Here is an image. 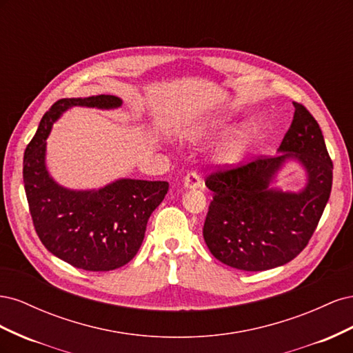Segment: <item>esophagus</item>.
<instances>
[{
	"instance_id": "34e87169",
	"label": "esophagus",
	"mask_w": 353,
	"mask_h": 353,
	"mask_svg": "<svg viewBox=\"0 0 353 353\" xmlns=\"http://www.w3.org/2000/svg\"><path fill=\"white\" fill-rule=\"evenodd\" d=\"M184 187L188 190H197L201 187V179L197 172H190L184 178Z\"/></svg>"
}]
</instances>
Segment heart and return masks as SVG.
I'll list each match as a JSON object with an SVG mask.
<instances>
[{"label":"heart","mask_w":353,"mask_h":353,"mask_svg":"<svg viewBox=\"0 0 353 353\" xmlns=\"http://www.w3.org/2000/svg\"><path fill=\"white\" fill-rule=\"evenodd\" d=\"M232 130V122L227 117H216L206 123V132L212 137L225 135ZM253 143V134L249 128H240L223 141L218 150V160L225 165H237L248 156Z\"/></svg>","instance_id":"heart-1"}]
</instances>
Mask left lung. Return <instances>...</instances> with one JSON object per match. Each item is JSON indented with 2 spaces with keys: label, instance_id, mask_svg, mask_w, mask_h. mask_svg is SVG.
I'll return each mask as SVG.
<instances>
[{
  "label": "left lung",
  "instance_id": "1",
  "mask_svg": "<svg viewBox=\"0 0 353 353\" xmlns=\"http://www.w3.org/2000/svg\"><path fill=\"white\" fill-rule=\"evenodd\" d=\"M293 122L272 157L218 170L206 179L213 193L203 237L210 253L231 268L266 271L294 259L321 219L333 184V162L318 122L293 103ZM307 174L299 192L272 187L287 161Z\"/></svg>",
  "mask_w": 353,
  "mask_h": 353
}]
</instances>
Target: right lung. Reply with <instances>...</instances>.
Instances as JSON below:
<instances>
[{"instance_id": "right-lung-1", "label": "right lung", "mask_w": 353, "mask_h": 353, "mask_svg": "<svg viewBox=\"0 0 353 353\" xmlns=\"http://www.w3.org/2000/svg\"><path fill=\"white\" fill-rule=\"evenodd\" d=\"M74 105L117 109L116 95L61 99L42 116L26 147L23 183L39 240L59 259L85 271H112L140 250L148 218L165 199L166 181L121 178L97 190H70L57 184L46 165L52 123Z\"/></svg>"}]
</instances>
